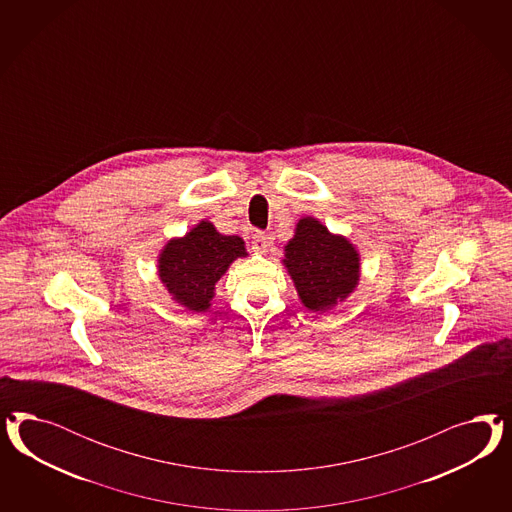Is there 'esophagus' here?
Returning <instances> with one entry per match:
<instances>
[{
	"label": "esophagus",
	"mask_w": 512,
	"mask_h": 512,
	"mask_svg": "<svg viewBox=\"0 0 512 512\" xmlns=\"http://www.w3.org/2000/svg\"><path fill=\"white\" fill-rule=\"evenodd\" d=\"M251 248L253 251H257V253H266V249H268V238H266V234L257 233L251 236Z\"/></svg>",
	"instance_id": "34e87169"
}]
</instances>
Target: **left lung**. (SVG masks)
Returning <instances> with one entry per match:
<instances>
[{
  "instance_id": "8db88e82",
  "label": "left lung",
  "mask_w": 512,
  "mask_h": 512,
  "mask_svg": "<svg viewBox=\"0 0 512 512\" xmlns=\"http://www.w3.org/2000/svg\"><path fill=\"white\" fill-rule=\"evenodd\" d=\"M289 278L304 308L332 310L357 291L360 281V253L357 246L328 231L317 217H300L293 238L283 248Z\"/></svg>"
}]
</instances>
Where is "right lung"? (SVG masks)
Returning <instances> with one entry per match:
<instances>
[{
	"label": "right lung",
	"mask_w": 512,
	"mask_h": 512,
	"mask_svg": "<svg viewBox=\"0 0 512 512\" xmlns=\"http://www.w3.org/2000/svg\"><path fill=\"white\" fill-rule=\"evenodd\" d=\"M248 257L240 236L219 233L202 219L184 236H174L157 255V276L178 306L187 311L210 310L216 285L236 259Z\"/></svg>",
	"instance_id": "obj_1"
}]
</instances>
